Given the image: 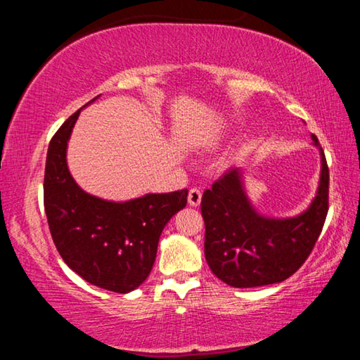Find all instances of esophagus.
I'll use <instances>...</instances> for the list:
<instances>
[{"instance_id":"esophagus-1","label":"esophagus","mask_w":360,"mask_h":360,"mask_svg":"<svg viewBox=\"0 0 360 360\" xmlns=\"http://www.w3.org/2000/svg\"><path fill=\"white\" fill-rule=\"evenodd\" d=\"M187 200H188V205L191 206H198L200 203H202V191L197 187H193L188 191V195H187Z\"/></svg>"}]
</instances>
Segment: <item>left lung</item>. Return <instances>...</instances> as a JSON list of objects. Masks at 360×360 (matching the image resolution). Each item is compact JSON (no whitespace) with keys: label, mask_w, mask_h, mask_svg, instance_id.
<instances>
[{"label":"left lung","mask_w":360,"mask_h":360,"mask_svg":"<svg viewBox=\"0 0 360 360\" xmlns=\"http://www.w3.org/2000/svg\"><path fill=\"white\" fill-rule=\"evenodd\" d=\"M321 176L316 197L294 217H266L249 200L243 169L229 168L202 198L205 257L211 271L231 288L281 283L308 259L328 211V168L318 138Z\"/></svg>","instance_id":"left-lung-1"}]
</instances>
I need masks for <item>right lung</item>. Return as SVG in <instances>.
<instances>
[{
	"instance_id": "1",
	"label": "right lung",
	"mask_w": 360,
	"mask_h": 360,
	"mask_svg": "<svg viewBox=\"0 0 360 360\" xmlns=\"http://www.w3.org/2000/svg\"><path fill=\"white\" fill-rule=\"evenodd\" d=\"M84 108L65 120L49 144L44 174L49 229L72 271L96 288L127 294L149 276L162 231L186 206L187 188L146 193L127 202L103 200L82 191L68 169L66 149Z\"/></svg>"
}]
</instances>
